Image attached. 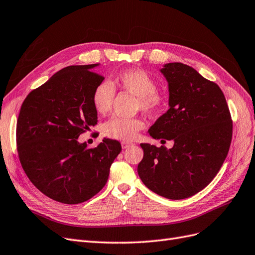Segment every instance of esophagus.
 <instances>
[{
	"label": "esophagus",
	"mask_w": 255,
	"mask_h": 255,
	"mask_svg": "<svg viewBox=\"0 0 255 255\" xmlns=\"http://www.w3.org/2000/svg\"><path fill=\"white\" fill-rule=\"evenodd\" d=\"M131 145V143H127V142H123L122 143V147H123V149H126V148H128V147H130Z\"/></svg>",
	"instance_id": "obj_1"
}]
</instances>
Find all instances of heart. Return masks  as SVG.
I'll use <instances>...</instances> for the list:
<instances>
[{"instance_id":"b5f03b06","label":"heart","mask_w":255,"mask_h":255,"mask_svg":"<svg viewBox=\"0 0 255 255\" xmlns=\"http://www.w3.org/2000/svg\"><path fill=\"white\" fill-rule=\"evenodd\" d=\"M111 84L103 81L98 84L92 93V104L95 110L106 114L113 104L116 90H122L136 96V108L149 117H157L165 108V95L159 92L158 83L149 73L142 69H128L116 74ZM143 127L142 121L137 119H124L113 117L104 126L107 136L120 141L130 142L135 138L138 130Z\"/></svg>"}]
</instances>
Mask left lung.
Listing matches in <instances>:
<instances>
[{
    "label": "left lung",
    "instance_id": "1",
    "mask_svg": "<svg viewBox=\"0 0 255 255\" xmlns=\"http://www.w3.org/2000/svg\"><path fill=\"white\" fill-rule=\"evenodd\" d=\"M161 73L168 83L169 109L148 132L174 146L141 144L144 157L137 174L153 193L179 200L200 192L217 175L231 145L233 125L218 85L180 62L165 64Z\"/></svg>",
    "mask_w": 255,
    "mask_h": 255
}]
</instances>
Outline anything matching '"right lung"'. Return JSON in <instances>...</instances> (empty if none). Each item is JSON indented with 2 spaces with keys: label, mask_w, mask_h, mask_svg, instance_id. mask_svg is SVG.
Returning <instances> with one entry per match:
<instances>
[{
  "label": "right lung",
  "mask_w": 255,
  "mask_h": 255,
  "mask_svg": "<svg viewBox=\"0 0 255 255\" xmlns=\"http://www.w3.org/2000/svg\"><path fill=\"white\" fill-rule=\"evenodd\" d=\"M97 65H71L54 74L26 96L17 121V149L26 176L41 193L65 204L100 192L122 150L116 139L104 138L94 148L77 141L97 124L92 93L105 79L93 71Z\"/></svg>",
  "instance_id": "obj_1"
}]
</instances>
